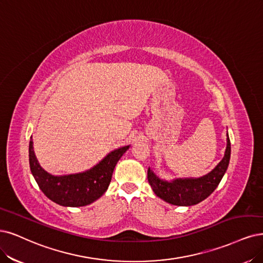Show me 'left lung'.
I'll return each instance as SVG.
<instances>
[{
    "mask_svg": "<svg viewBox=\"0 0 263 263\" xmlns=\"http://www.w3.org/2000/svg\"><path fill=\"white\" fill-rule=\"evenodd\" d=\"M231 157V143L227 134V148L224 157L206 176L200 178L173 179L171 181L162 180L157 177L152 168L148 167L147 179L154 193L171 205L193 206L206 199L213 193L223 176L227 172Z\"/></svg>",
    "mask_w": 263,
    "mask_h": 263,
    "instance_id": "8db88e82",
    "label": "left lung"
}]
</instances>
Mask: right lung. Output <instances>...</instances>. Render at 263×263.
<instances>
[{"label": "right lung", "instance_id": "1", "mask_svg": "<svg viewBox=\"0 0 263 263\" xmlns=\"http://www.w3.org/2000/svg\"><path fill=\"white\" fill-rule=\"evenodd\" d=\"M129 147L130 145L110 152L86 171L54 176L45 171L37 161L31 137L29 143V163L35 182L47 198L64 207H82L103 196L109 186L117 162Z\"/></svg>", "mask_w": 263, "mask_h": 263}]
</instances>
